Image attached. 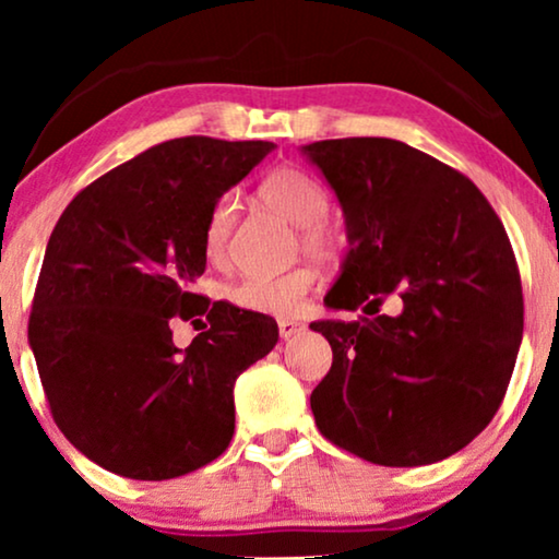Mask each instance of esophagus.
<instances>
[{"label": "esophagus", "mask_w": 559, "mask_h": 559, "mask_svg": "<svg viewBox=\"0 0 559 559\" xmlns=\"http://www.w3.org/2000/svg\"><path fill=\"white\" fill-rule=\"evenodd\" d=\"M277 325H280V338H282V341L295 338V335L302 331V325H300V323H295V320H289V318H282Z\"/></svg>", "instance_id": "esophagus-1"}]
</instances>
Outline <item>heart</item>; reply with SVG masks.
I'll use <instances>...</instances> for the list:
<instances>
[{"label": "heart", "mask_w": 559, "mask_h": 559, "mask_svg": "<svg viewBox=\"0 0 559 559\" xmlns=\"http://www.w3.org/2000/svg\"><path fill=\"white\" fill-rule=\"evenodd\" d=\"M262 198L280 211L282 216L300 226V241L297 249L308 251L316 259H328L335 249V239L331 228L325 226L331 198L325 188L312 178V175L297 170V167H282L274 170L262 182ZM234 193L218 195V201L211 205L209 218L203 228V243L211 259H221L226 251L228 236H231L236 218ZM316 285V274L308 266H295V270L280 274H247L236 280L226 289L228 302L249 312H262V316H293L300 308L305 297Z\"/></svg>", "instance_id": "b5f03b06"}]
</instances>
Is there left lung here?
I'll return each instance as SVG.
<instances>
[{"label":"left lung","mask_w":559,"mask_h":559,"mask_svg":"<svg viewBox=\"0 0 559 559\" xmlns=\"http://www.w3.org/2000/svg\"><path fill=\"white\" fill-rule=\"evenodd\" d=\"M346 216L325 295L358 320H318L333 366L312 389L333 445L392 468L457 453L491 423L524 331L519 266L491 203L453 167L386 136L305 144ZM401 297L400 317L380 302Z\"/></svg>","instance_id":"1"}]
</instances>
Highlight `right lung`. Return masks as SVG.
<instances>
[{
    "label": "right lung",
    "mask_w": 559,
    "mask_h": 559,
    "mask_svg": "<svg viewBox=\"0 0 559 559\" xmlns=\"http://www.w3.org/2000/svg\"><path fill=\"white\" fill-rule=\"evenodd\" d=\"M272 142L180 136L114 167L68 203L45 249L29 348L60 432L102 468L167 480L234 438V384L280 338L262 312L190 293L211 205ZM210 325L182 352L173 319Z\"/></svg>",
    "instance_id": "right-lung-1"
}]
</instances>
